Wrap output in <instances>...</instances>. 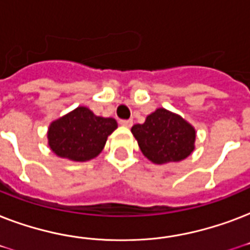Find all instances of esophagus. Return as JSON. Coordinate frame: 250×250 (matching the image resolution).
<instances>
[{
    "label": "esophagus",
    "mask_w": 250,
    "mask_h": 250,
    "mask_svg": "<svg viewBox=\"0 0 250 250\" xmlns=\"http://www.w3.org/2000/svg\"><path fill=\"white\" fill-rule=\"evenodd\" d=\"M132 123L133 122L131 121V119H121V121H119V125H125V127H131Z\"/></svg>",
    "instance_id": "obj_1"
}]
</instances>
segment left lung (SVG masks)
Here are the masks:
<instances>
[{
    "mask_svg": "<svg viewBox=\"0 0 250 250\" xmlns=\"http://www.w3.org/2000/svg\"><path fill=\"white\" fill-rule=\"evenodd\" d=\"M132 133L141 152L154 164L178 162L194 149L196 132L182 117L166 109H157L143 125H135Z\"/></svg>",
    "mask_w": 250,
    "mask_h": 250,
    "instance_id": "8db88e82",
    "label": "left lung"
}]
</instances>
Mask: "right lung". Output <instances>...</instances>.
Masks as SVG:
<instances>
[{"label":"right lung","instance_id":"right-lung-1","mask_svg":"<svg viewBox=\"0 0 250 250\" xmlns=\"http://www.w3.org/2000/svg\"><path fill=\"white\" fill-rule=\"evenodd\" d=\"M117 127L113 118L96 117L89 109L80 106L50 125L49 145L62 158L89 161L101 153L107 136Z\"/></svg>","mask_w":250,"mask_h":250}]
</instances>
